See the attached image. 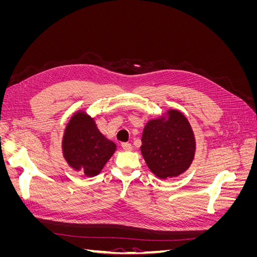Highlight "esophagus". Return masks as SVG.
Listing matches in <instances>:
<instances>
[{"label":"esophagus","instance_id":"obj_1","mask_svg":"<svg viewBox=\"0 0 257 257\" xmlns=\"http://www.w3.org/2000/svg\"><path fill=\"white\" fill-rule=\"evenodd\" d=\"M121 146H122V149L124 151H131L132 150V145L130 143H123Z\"/></svg>","mask_w":257,"mask_h":257}]
</instances>
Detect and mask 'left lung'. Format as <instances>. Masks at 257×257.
<instances>
[{
	"label": "left lung",
	"mask_w": 257,
	"mask_h": 257,
	"mask_svg": "<svg viewBox=\"0 0 257 257\" xmlns=\"http://www.w3.org/2000/svg\"><path fill=\"white\" fill-rule=\"evenodd\" d=\"M141 151L147 166L160 179L185 173L196 152L195 135L186 116L177 109L151 119L144 127Z\"/></svg>",
	"instance_id": "8db88e82"
}]
</instances>
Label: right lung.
<instances>
[{
	"instance_id": "right-lung-1",
	"label": "right lung",
	"mask_w": 257,
	"mask_h": 257,
	"mask_svg": "<svg viewBox=\"0 0 257 257\" xmlns=\"http://www.w3.org/2000/svg\"><path fill=\"white\" fill-rule=\"evenodd\" d=\"M115 149V144L100 133L94 118L84 110L74 112L62 138V153L69 167L87 177H95Z\"/></svg>"
}]
</instances>
